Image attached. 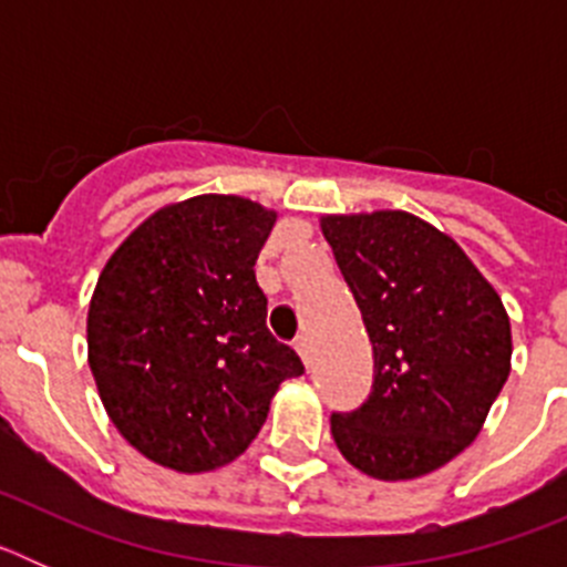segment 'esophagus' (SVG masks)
I'll use <instances>...</instances> for the list:
<instances>
[{
  "label": "esophagus",
  "instance_id": "1",
  "mask_svg": "<svg viewBox=\"0 0 567 567\" xmlns=\"http://www.w3.org/2000/svg\"><path fill=\"white\" fill-rule=\"evenodd\" d=\"M295 349H298V354H300V360H303V363H312V343H309V338L307 334H300L298 340H295Z\"/></svg>",
  "mask_w": 567,
  "mask_h": 567
}]
</instances>
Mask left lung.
<instances>
[{"instance_id": "8db88e82", "label": "left lung", "mask_w": 567, "mask_h": 567, "mask_svg": "<svg viewBox=\"0 0 567 567\" xmlns=\"http://www.w3.org/2000/svg\"><path fill=\"white\" fill-rule=\"evenodd\" d=\"M374 352L372 394L332 414L340 454L374 480H414L457 457L511 372L497 289L457 240L403 209L323 215Z\"/></svg>"}]
</instances>
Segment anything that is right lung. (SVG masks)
I'll return each mask as SVG.
<instances>
[{
	"label": "right lung",
	"mask_w": 567,
	"mask_h": 567,
	"mask_svg": "<svg viewBox=\"0 0 567 567\" xmlns=\"http://www.w3.org/2000/svg\"><path fill=\"white\" fill-rule=\"evenodd\" d=\"M278 215L240 195H195L142 221L90 298L87 363L135 452L204 474L258 437L278 385L303 374L267 329L255 280Z\"/></svg>",
	"instance_id": "1"
}]
</instances>
